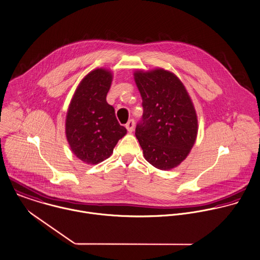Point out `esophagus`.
<instances>
[{
    "instance_id": "34e87169",
    "label": "esophagus",
    "mask_w": 260,
    "mask_h": 260,
    "mask_svg": "<svg viewBox=\"0 0 260 260\" xmlns=\"http://www.w3.org/2000/svg\"><path fill=\"white\" fill-rule=\"evenodd\" d=\"M125 127H126V129H127L129 133H132V132L134 131V128H135V120H134V119H129V120L127 121V123L125 124Z\"/></svg>"
}]
</instances>
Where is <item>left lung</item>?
Masks as SVG:
<instances>
[{
  "label": "left lung",
  "mask_w": 260,
  "mask_h": 260,
  "mask_svg": "<svg viewBox=\"0 0 260 260\" xmlns=\"http://www.w3.org/2000/svg\"><path fill=\"white\" fill-rule=\"evenodd\" d=\"M144 113L136 137L145 159L160 170L177 167L198 136V116L182 82L169 71L134 73Z\"/></svg>",
  "instance_id": "obj_1"
}]
</instances>
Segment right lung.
<instances>
[{
    "mask_svg": "<svg viewBox=\"0 0 260 260\" xmlns=\"http://www.w3.org/2000/svg\"><path fill=\"white\" fill-rule=\"evenodd\" d=\"M112 74L95 69L77 87L66 117V137L74 155L86 164L109 158L117 142L126 134L106 101Z\"/></svg>",
    "mask_w": 260,
    "mask_h": 260,
    "instance_id": "1",
    "label": "right lung"
}]
</instances>
